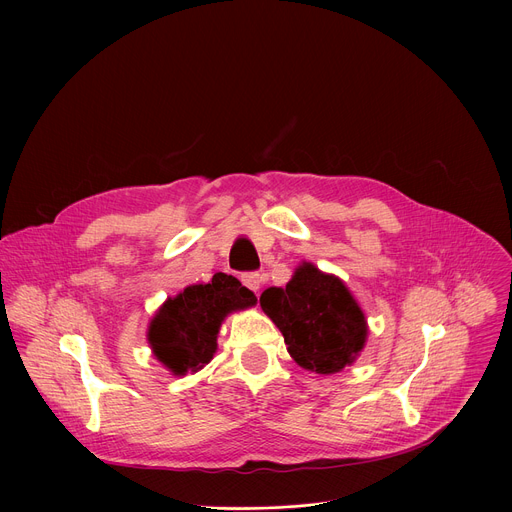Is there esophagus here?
<instances>
[{
	"label": "esophagus",
	"instance_id": "esophagus-1",
	"mask_svg": "<svg viewBox=\"0 0 512 512\" xmlns=\"http://www.w3.org/2000/svg\"><path fill=\"white\" fill-rule=\"evenodd\" d=\"M241 281H243V285H247L249 289H253L255 294H259V287H261V275H259L257 271L243 273V275H241Z\"/></svg>",
	"mask_w": 512,
	"mask_h": 512
}]
</instances>
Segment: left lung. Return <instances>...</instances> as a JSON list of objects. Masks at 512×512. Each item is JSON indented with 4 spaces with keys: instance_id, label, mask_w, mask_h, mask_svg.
<instances>
[{
    "instance_id": "8db88e82",
    "label": "left lung",
    "mask_w": 512,
    "mask_h": 512,
    "mask_svg": "<svg viewBox=\"0 0 512 512\" xmlns=\"http://www.w3.org/2000/svg\"><path fill=\"white\" fill-rule=\"evenodd\" d=\"M259 304L291 358L312 373L342 371L367 342V320L348 287L312 263H302L285 287L265 289Z\"/></svg>"
}]
</instances>
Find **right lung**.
<instances>
[{
    "instance_id": "right-lung-1",
    "label": "right lung",
    "mask_w": 512,
    "mask_h": 512,
    "mask_svg": "<svg viewBox=\"0 0 512 512\" xmlns=\"http://www.w3.org/2000/svg\"><path fill=\"white\" fill-rule=\"evenodd\" d=\"M255 304L253 291L227 273H214L210 283L188 285L176 298H168L150 322L148 342L154 356L176 377L200 371L216 352L223 320Z\"/></svg>"
}]
</instances>
